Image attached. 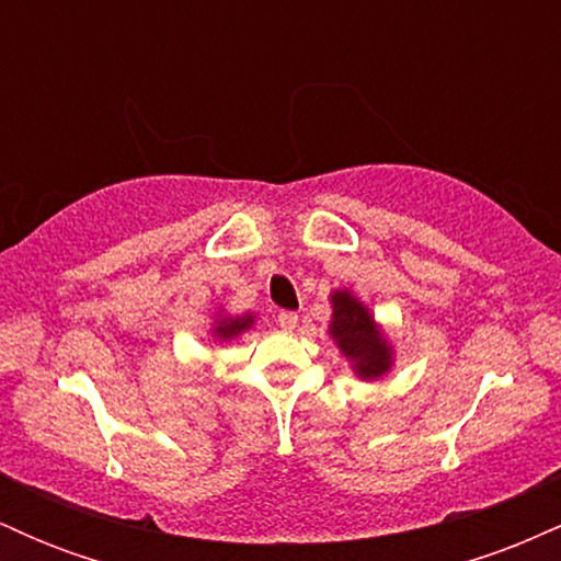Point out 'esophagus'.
<instances>
[{
  "label": "esophagus",
  "instance_id": "obj_1",
  "mask_svg": "<svg viewBox=\"0 0 561 561\" xmlns=\"http://www.w3.org/2000/svg\"><path fill=\"white\" fill-rule=\"evenodd\" d=\"M276 324H279L285 332H293L295 327H298V313H295V311H279V313H276Z\"/></svg>",
  "mask_w": 561,
  "mask_h": 561
}]
</instances>
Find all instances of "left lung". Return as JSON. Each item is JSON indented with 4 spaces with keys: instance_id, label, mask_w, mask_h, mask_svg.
<instances>
[{
    "instance_id": "8db88e82",
    "label": "left lung",
    "mask_w": 561,
    "mask_h": 561,
    "mask_svg": "<svg viewBox=\"0 0 561 561\" xmlns=\"http://www.w3.org/2000/svg\"><path fill=\"white\" fill-rule=\"evenodd\" d=\"M332 302L334 317L330 332L332 337L337 340L340 351L356 362L358 375L366 379H375L382 375V371H388L390 351L388 345H385L382 334L377 332L369 311L347 293H334Z\"/></svg>"
}]
</instances>
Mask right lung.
<instances>
[{"label": "right lung", "mask_w": 561, "mask_h": 561, "mask_svg": "<svg viewBox=\"0 0 561 561\" xmlns=\"http://www.w3.org/2000/svg\"><path fill=\"white\" fill-rule=\"evenodd\" d=\"M250 317H244V319H229V321H224V324H218V334H221V337H231V334H237V332H242L244 327L250 324Z\"/></svg>", "instance_id": "right-lung-1"}]
</instances>
